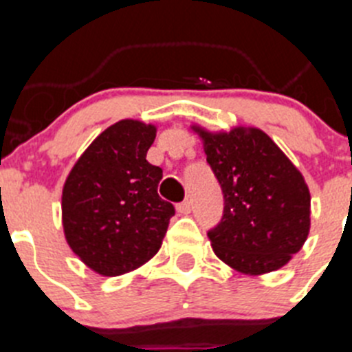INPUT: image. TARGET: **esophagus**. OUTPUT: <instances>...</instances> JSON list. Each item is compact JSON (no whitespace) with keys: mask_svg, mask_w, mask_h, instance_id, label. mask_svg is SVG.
Returning <instances> with one entry per match:
<instances>
[{"mask_svg":"<svg viewBox=\"0 0 352 352\" xmlns=\"http://www.w3.org/2000/svg\"><path fill=\"white\" fill-rule=\"evenodd\" d=\"M176 210H178V213H182V214H188L192 211V201H188V199H186V201H183V203L176 204Z\"/></svg>","mask_w":352,"mask_h":352,"instance_id":"34e87169","label":"esophagus"}]
</instances>
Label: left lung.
<instances>
[{
	"instance_id": "8db88e82",
	"label": "left lung",
	"mask_w": 352,
	"mask_h": 352,
	"mask_svg": "<svg viewBox=\"0 0 352 352\" xmlns=\"http://www.w3.org/2000/svg\"><path fill=\"white\" fill-rule=\"evenodd\" d=\"M194 130L223 194L222 219L208 231L217 257L245 275L282 268L310 231V192L301 173L259 129Z\"/></svg>"
}]
</instances>
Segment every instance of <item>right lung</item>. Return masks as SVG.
<instances>
[{
    "label": "right lung",
    "instance_id": "add662e5",
    "mask_svg": "<svg viewBox=\"0 0 352 352\" xmlns=\"http://www.w3.org/2000/svg\"><path fill=\"white\" fill-rule=\"evenodd\" d=\"M157 129L121 120L98 135L68 174L65 238L93 272L118 276L158 252L174 206L158 195L162 169L146 160Z\"/></svg>",
    "mask_w": 352,
    "mask_h": 352
}]
</instances>
